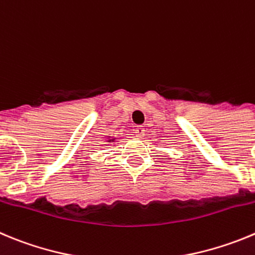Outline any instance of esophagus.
Returning a JSON list of instances; mask_svg holds the SVG:
<instances>
[{"label":"esophagus","mask_w":255,"mask_h":255,"mask_svg":"<svg viewBox=\"0 0 255 255\" xmlns=\"http://www.w3.org/2000/svg\"><path fill=\"white\" fill-rule=\"evenodd\" d=\"M136 132H137V136H139V137H143L144 135H145V129H144L143 126H137Z\"/></svg>","instance_id":"obj_1"}]
</instances>
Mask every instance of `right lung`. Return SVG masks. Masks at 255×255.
I'll use <instances>...</instances> for the list:
<instances>
[{
  "mask_svg": "<svg viewBox=\"0 0 255 255\" xmlns=\"http://www.w3.org/2000/svg\"><path fill=\"white\" fill-rule=\"evenodd\" d=\"M107 141H109V143H111V141H115V139H114V137L110 136V137H109V140H107Z\"/></svg>",
  "mask_w": 255,
  "mask_h": 255,
  "instance_id": "1",
  "label": "right lung"
}]
</instances>
